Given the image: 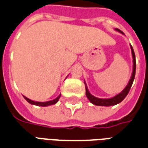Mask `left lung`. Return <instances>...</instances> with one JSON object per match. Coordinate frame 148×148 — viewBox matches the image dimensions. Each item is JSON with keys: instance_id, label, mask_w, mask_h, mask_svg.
Returning <instances> with one entry per match:
<instances>
[{"instance_id": "left-lung-1", "label": "left lung", "mask_w": 148, "mask_h": 148, "mask_svg": "<svg viewBox=\"0 0 148 148\" xmlns=\"http://www.w3.org/2000/svg\"><path fill=\"white\" fill-rule=\"evenodd\" d=\"M116 30L119 32H120V33L123 34V32L120 31L119 29H116ZM130 48H131L132 56H133V64H133V72H132L131 77L130 79L128 84H127L126 88L120 93H119L116 95H115L112 98H110V99H99V98H97V97H95L94 95H92L89 92L86 83L84 82L85 89H86V96L92 104L95 105V106H115V105L119 104V102H121L126 98L127 95H128L132 84H133V82H134V77H135V73H136V59H135V53H134V49H133L131 45H130Z\"/></svg>"}]
</instances>
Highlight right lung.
I'll use <instances>...</instances> for the list:
<instances>
[{"instance_id":"1","label":"right lung","mask_w":148,"mask_h":148,"mask_svg":"<svg viewBox=\"0 0 148 148\" xmlns=\"http://www.w3.org/2000/svg\"><path fill=\"white\" fill-rule=\"evenodd\" d=\"M60 95H61V94L58 97H56V99H53V100H51V101H42H42H32V100L28 99V98L25 96H24V98L25 99L28 101V102H29V103L32 105H35V106H51V105L56 104V102L58 101V100H59Z\"/></svg>"}]
</instances>
